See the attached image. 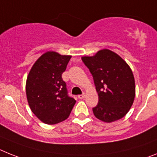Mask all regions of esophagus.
<instances>
[{
  "label": "esophagus",
  "mask_w": 157,
  "mask_h": 157,
  "mask_svg": "<svg viewBox=\"0 0 157 157\" xmlns=\"http://www.w3.org/2000/svg\"><path fill=\"white\" fill-rule=\"evenodd\" d=\"M85 97H86V94H85V93H83V94H81V95H79L78 98L79 99H84Z\"/></svg>",
  "instance_id": "34e87169"
}]
</instances>
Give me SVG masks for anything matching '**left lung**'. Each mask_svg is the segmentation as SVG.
<instances>
[{"label":"left lung","mask_w":157,"mask_h":157,"mask_svg":"<svg viewBox=\"0 0 157 157\" xmlns=\"http://www.w3.org/2000/svg\"><path fill=\"white\" fill-rule=\"evenodd\" d=\"M81 59L93 75L98 94V104L93 109L94 116L106 123L121 119L135 98V79L129 65L107 48Z\"/></svg>","instance_id":"obj_1"}]
</instances>
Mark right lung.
I'll use <instances>...</instances> for the list:
<instances>
[{
  "instance_id": "obj_1",
  "label": "right lung",
  "mask_w": 157,
  "mask_h": 157,
  "mask_svg": "<svg viewBox=\"0 0 157 157\" xmlns=\"http://www.w3.org/2000/svg\"><path fill=\"white\" fill-rule=\"evenodd\" d=\"M71 57L48 51L36 60L29 72L25 85L28 103L43 123L55 124L64 121L76 103L67 94L61 77Z\"/></svg>"
}]
</instances>
